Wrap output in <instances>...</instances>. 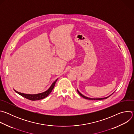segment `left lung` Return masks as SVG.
<instances>
[{"label": "left lung", "mask_w": 134, "mask_h": 134, "mask_svg": "<svg viewBox=\"0 0 134 134\" xmlns=\"http://www.w3.org/2000/svg\"><path fill=\"white\" fill-rule=\"evenodd\" d=\"M77 92H78V93H79V94L81 95V96L82 97H83V98H84V99H87V100H103V99H107V98H108L109 97H110L111 95L112 94H111V95H110V96H109V97H106V98H99V99H92V98H88V97H85L84 95H83V94H82L77 90Z\"/></svg>", "instance_id": "1"}]
</instances>
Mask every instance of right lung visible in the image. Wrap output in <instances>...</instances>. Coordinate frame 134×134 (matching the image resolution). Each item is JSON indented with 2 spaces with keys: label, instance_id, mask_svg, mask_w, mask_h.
<instances>
[{
  "label": "right lung",
  "instance_id": "add662e5",
  "mask_svg": "<svg viewBox=\"0 0 134 134\" xmlns=\"http://www.w3.org/2000/svg\"><path fill=\"white\" fill-rule=\"evenodd\" d=\"M57 81V79L52 83V84L51 85L50 87L47 91H46V92L42 93H39V94H24V93L18 92L17 91H16L15 90V91L18 94L21 95L22 97H23L28 100H30L31 101L39 100L43 99L46 98L47 96H48L49 94L51 92L52 90L54 88Z\"/></svg>",
  "mask_w": 134,
  "mask_h": 134
}]
</instances>
